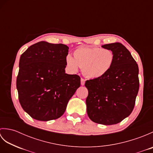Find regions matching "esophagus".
<instances>
[{
    "instance_id": "1",
    "label": "esophagus",
    "mask_w": 153,
    "mask_h": 153,
    "mask_svg": "<svg viewBox=\"0 0 153 153\" xmlns=\"http://www.w3.org/2000/svg\"><path fill=\"white\" fill-rule=\"evenodd\" d=\"M85 79H83V78L81 79V85H85Z\"/></svg>"
}]
</instances>
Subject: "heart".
Returning a JSON list of instances; mask_svg holds the SVG:
<instances>
[{"mask_svg":"<svg viewBox=\"0 0 153 153\" xmlns=\"http://www.w3.org/2000/svg\"><path fill=\"white\" fill-rule=\"evenodd\" d=\"M72 56L68 55L66 64L71 72L76 73L79 67L84 76L89 79H100L105 76L112 68L115 54L107 48L79 47L74 51Z\"/></svg>","mask_w":153,"mask_h":153,"instance_id":"heart-1","label":"heart"}]
</instances>
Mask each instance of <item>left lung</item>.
Listing matches in <instances>:
<instances>
[{"instance_id": "8db88e82", "label": "left lung", "mask_w": 153, "mask_h": 153, "mask_svg": "<svg viewBox=\"0 0 153 153\" xmlns=\"http://www.w3.org/2000/svg\"><path fill=\"white\" fill-rule=\"evenodd\" d=\"M111 50L115 60L111 70L100 79L87 80V112L93 122L113 125L122 122L134 110L139 81L135 60L122 43L104 45Z\"/></svg>"}]
</instances>
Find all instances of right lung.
<instances>
[{"label":"right lung","mask_w":153,"mask_h":153,"mask_svg":"<svg viewBox=\"0 0 153 153\" xmlns=\"http://www.w3.org/2000/svg\"><path fill=\"white\" fill-rule=\"evenodd\" d=\"M68 47L40 41L23 53L16 79L19 103L31 118L49 121L60 118L80 87V77L67 74Z\"/></svg>","instance_id":"obj_1"}]
</instances>
